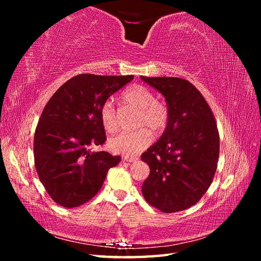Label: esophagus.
<instances>
[{"label": "esophagus", "mask_w": 261, "mask_h": 261, "mask_svg": "<svg viewBox=\"0 0 261 261\" xmlns=\"http://www.w3.org/2000/svg\"><path fill=\"white\" fill-rule=\"evenodd\" d=\"M123 159L125 160V162H130V163L136 162V160H138L137 157H132V156H131V157H130V156H124Z\"/></svg>", "instance_id": "34e87169"}]
</instances>
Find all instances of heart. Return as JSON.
<instances>
[{"instance_id":"1","label":"heart","mask_w":261,"mask_h":261,"mask_svg":"<svg viewBox=\"0 0 261 261\" xmlns=\"http://www.w3.org/2000/svg\"><path fill=\"white\" fill-rule=\"evenodd\" d=\"M122 99L130 107L138 110L135 126L140 127L132 132H123L110 139L109 146L113 151L131 156L146 149L151 142V135L160 134L167 126L170 111L164 101L156 98L154 93L141 85H134L127 88L122 95ZM99 118L104 130L109 134L118 131V119H116L113 103L104 102L99 110Z\"/></svg>"}]
</instances>
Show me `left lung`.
<instances>
[{
	"label": "left lung",
	"instance_id": "obj_1",
	"mask_svg": "<svg viewBox=\"0 0 261 261\" xmlns=\"http://www.w3.org/2000/svg\"><path fill=\"white\" fill-rule=\"evenodd\" d=\"M141 80L163 94L170 111L162 138L141 154L150 168L143 197L164 213L179 212L196 204L212 184L220 153L218 125L204 96L187 80Z\"/></svg>",
	"mask_w": 261,
	"mask_h": 261
}]
</instances>
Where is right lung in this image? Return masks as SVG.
<instances>
[{"mask_svg": "<svg viewBox=\"0 0 261 261\" xmlns=\"http://www.w3.org/2000/svg\"><path fill=\"white\" fill-rule=\"evenodd\" d=\"M134 76L80 74L60 86L43 109L33 139L35 166L55 202L77 207L96 195L120 156L92 151L107 141L99 110Z\"/></svg>", "mask_w": 261, "mask_h": 261, "instance_id": "right-lung-1", "label": "right lung"}]
</instances>
